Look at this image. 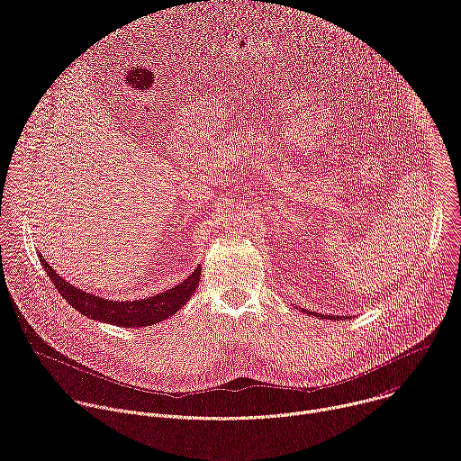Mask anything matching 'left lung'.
<instances>
[{
	"label": "left lung",
	"instance_id": "left-lung-1",
	"mask_svg": "<svg viewBox=\"0 0 461 461\" xmlns=\"http://www.w3.org/2000/svg\"><path fill=\"white\" fill-rule=\"evenodd\" d=\"M301 310H303V308H301ZM303 312H304V313H308V315H315V317H319V319H321V317H324L322 313H315V312H310V310H303ZM326 319H341V315H338V317H336V315H334V317H332V315H328ZM347 319H348V317H347Z\"/></svg>",
	"mask_w": 461,
	"mask_h": 461
}]
</instances>
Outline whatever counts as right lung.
<instances>
[{
  "mask_svg": "<svg viewBox=\"0 0 461 461\" xmlns=\"http://www.w3.org/2000/svg\"><path fill=\"white\" fill-rule=\"evenodd\" d=\"M38 257L47 276L50 277L52 285L59 292V295L65 301H69V304L75 310H78L89 319L122 326V328H146L175 315L189 301V297L194 294L201 281V265H199L187 279H184L171 290H166L162 294H157L148 299H139V301H113V299H105V297H98L89 292H84L75 285L61 279L49 267V262L41 258L43 255H38Z\"/></svg>",
  "mask_w": 461,
  "mask_h": 461,
  "instance_id": "1",
  "label": "right lung"
}]
</instances>
